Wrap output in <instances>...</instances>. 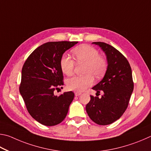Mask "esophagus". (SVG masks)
<instances>
[{"instance_id": "obj_1", "label": "esophagus", "mask_w": 151, "mask_h": 151, "mask_svg": "<svg viewBox=\"0 0 151 151\" xmlns=\"http://www.w3.org/2000/svg\"><path fill=\"white\" fill-rule=\"evenodd\" d=\"M81 94V92H79V91H76L75 92V96H80Z\"/></svg>"}]
</instances>
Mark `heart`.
<instances>
[{
    "mask_svg": "<svg viewBox=\"0 0 151 151\" xmlns=\"http://www.w3.org/2000/svg\"><path fill=\"white\" fill-rule=\"evenodd\" d=\"M73 54L78 63H86L83 76H73L67 80V86L71 90L82 91L94 83L93 76L100 78L104 76L107 68V62L104 57L100 56L97 50L89 45L83 44L73 50ZM60 65L62 72L66 76H71L75 68V62L70 55L63 54Z\"/></svg>",
    "mask_w": 151,
    "mask_h": 151,
    "instance_id": "obj_1",
    "label": "heart"
}]
</instances>
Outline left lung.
Listing matches in <instances>:
<instances>
[{"label":"left lung","mask_w":151,"mask_h":151,"mask_svg":"<svg viewBox=\"0 0 151 151\" xmlns=\"http://www.w3.org/2000/svg\"><path fill=\"white\" fill-rule=\"evenodd\" d=\"M106 54L108 66L104 78L92 89L100 93L101 98L90 96L86 109L89 118L100 125L111 124L119 119L128 107L133 91L132 70L127 58L111 45L94 42Z\"/></svg>","instance_id":"left-lung-1"}]
</instances>
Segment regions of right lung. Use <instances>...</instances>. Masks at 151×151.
I'll return each instance as SVG.
<instances>
[{
  "mask_svg": "<svg viewBox=\"0 0 151 151\" xmlns=\"http://www.w3.org/2000/svg\"><path fill=\"white\" fill-rule=\"evenodd\" d=\"M78 43L46 42L34 50L24 63L20 93L28 113L42 125H56L67 115L74 93L64 92L57 96L54 92L63 86L60 58L66 50Z\"/></svg>",
  "mask_w": 151,
  "mask_h": 151,
  "instance_id": "1",
  "label": "right lung"
}]
</instances>
